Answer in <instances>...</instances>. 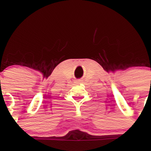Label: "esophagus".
I'll return each instance as SVG.
<instances>
[{
	"label": "esophagus",
	"mask_w": 151,
	"mask_h": 151,
	"mask_svg": "<svg viewBox=\"0 0 151 151\" xmlns=\"http://www.w3.org/2000/svg\"><path fill=\"white\" fill-rule=\"evenodd\" d=\"M81 83V82H80V80H77V83Z\"/></svg>",
	"instance_id": "obj_1"
}]
</instances>
